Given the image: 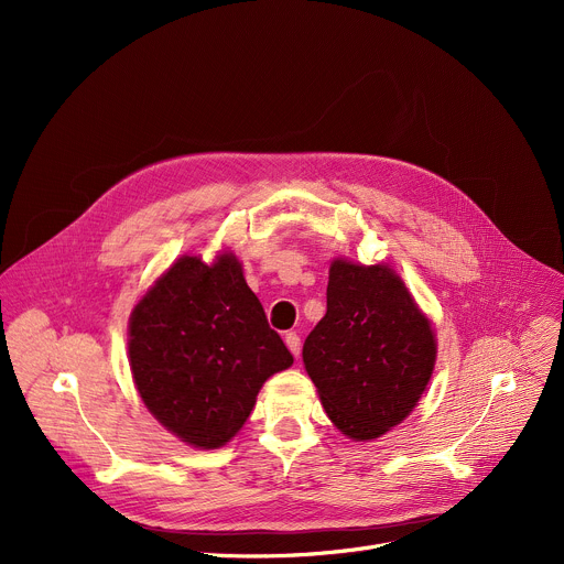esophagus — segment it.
<instances>
[{
	"instance_id": "esophagus-1",
	"label": "esophagus",
	"mask_w": 564,
	"mask_h": 564,
	"mask_svg": "<svg viewBox=\"0 0 564 564\" xmlns=\"http://www.w3.org/2000/svg\"><path fill=\"white\" fill-rule=\"evenodd\" d=\"M285 346L290 348V352H292L294 357L301 355V337H299L296 333H288V335H285Z\"/></svg>"
}]
</instances>
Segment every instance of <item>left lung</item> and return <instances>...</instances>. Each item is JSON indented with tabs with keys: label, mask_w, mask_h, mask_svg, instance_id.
Instances as JSON below:
<instances>
[{
	"label": "left lung",
	"mask_w": 564,
	"mask_h": 564,
	"mask_svg": "<svg viewBox=\"0 0 564 564\" xmlns=\"http://www.w3.org/2000/svg\"><path fill=\"white\" fill-rule=\"evenodd\" d=\"M328 279V310L303 344V364L333 424L355 442L377 440L417 406L435 333L388 265L337 259Z\"/></svg>",
	"instance_id": "1"
}]
</instances>
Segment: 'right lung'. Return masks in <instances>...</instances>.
I'll use <instances>...</instances> for the list:
<instances>
[{
  "mask_svg": "<svg viewBox=\"0 0 564 564\" xmlns=\"http://www.w3.org/2000/svg\"><path fill=\"white\" fill-rule=\"evenodd\" d=\"M231 252L181 257L129 316V366L149 413L194 448L248 422L265 379L292 366Z\"/></svg>",
  "mask_w": 564,
  "mask_h": 564,
  "instance_id": "1",
  "label": "right lung"
}]
</instances>
